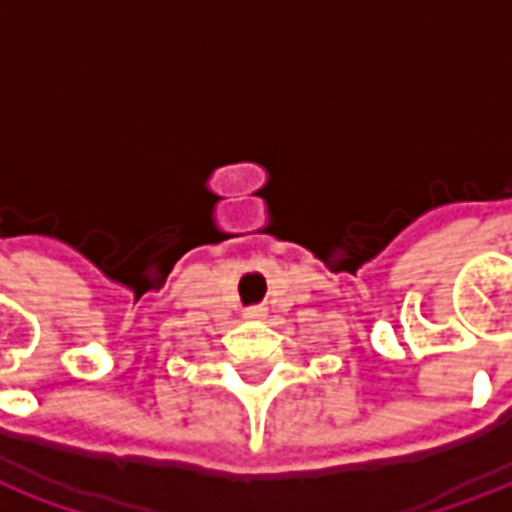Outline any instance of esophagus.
<instances>
[{
	"label": "esophagus",
	"mask_w": 512,
	"mask_h": 512,
	"mask_svg": "<svg viewBox=\"0 0 512 512\" xmlns=\"http://www.w3.org/2000/svg\"><path fill=\"white\" fill-rule=\"evenodd\" d=\"M246 321H260V318H266V310L263 307H252V310L244 312Z\"/></svg>",
	"instance_id": "esophagus-1"
}]
</instances>
